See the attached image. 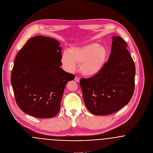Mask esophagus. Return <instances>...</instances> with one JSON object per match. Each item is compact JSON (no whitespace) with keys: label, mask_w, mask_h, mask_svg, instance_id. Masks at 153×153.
Returning a JSON list of instances; mask_svg holds the SVG:
<instances>
[{"label":"esophagus","mask_w":153,"mask_h":153,"mask_svg":"<svg viewBox=\"0 0 153 153\" xmlns=\"http://www.w3.org/2000/svg\"><path fill=\"white\" fill-rule=\"evenodd\" d=\"M80 78L78 77H77V76H76L75 78H74V80H75L76 81H77V82H79V81H80Z\"/></svg>","instance_id":"obj_1"}]
</instances>
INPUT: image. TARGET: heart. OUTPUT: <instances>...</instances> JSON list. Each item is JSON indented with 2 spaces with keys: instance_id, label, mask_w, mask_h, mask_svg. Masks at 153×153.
<instances>
[{
  "instance_id": "1",
  "label": "heart",
  "mask_w": 153,
  "mask_h": 153,
  "mask_svg": "<svg viewBox=\"0 0 153 153\" xmlns=\"http://www.w3.org/2000/svg\"><path fill=\"white\" fill-rule=\"evenodd\" d=\"M108 56L109 52L105 47L92 43L74 47L69 52L64 51L61 56V62L66 71L69 72L76 69V63H80L81 73L92 77L102 71Z\"/></svg>"
}]
</instances>
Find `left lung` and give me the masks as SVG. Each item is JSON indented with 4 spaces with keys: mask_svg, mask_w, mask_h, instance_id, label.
I'll list each match as a JSON object with an SVG mask.
<instances>
[{
    "mask_svg": "<svg viewBox=\"0 0 153 153\" xmlns=\"http://www.w3.org/2000/svg\"><path fill=\"white\" fill-rule=\"evenodd\" d=\"M112 38L111 54L102 71L80 79L85 106L96 115L119 111L130 101L134 92L135 66L127 43L120 36Z\"/></svg>",
    "mask_w": 153,
    "mask_h": 153,
    "instance_id": "1",
    "label": "left lung"
}]
</instances>
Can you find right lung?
<instances>
[{
    "mask_svg": "<svg viewBox=\"0 0 153 153\" xmlns=\"http://www.w3.org/2000/svg\"><path fill=\"white\" fill-rule=\"evenodd\" d=\"M61 50L56 39L39 36L18 53L11 82L16 102L25 113L51 118L59 112L66 84L75 77L60 67Z\"/></svg>",
    "mask_w": 153,
    "mask_h": 153,
    "instance_id": "add662e5",
    "label": "right lung"
}]
</instances>
